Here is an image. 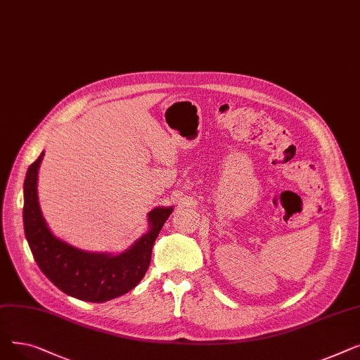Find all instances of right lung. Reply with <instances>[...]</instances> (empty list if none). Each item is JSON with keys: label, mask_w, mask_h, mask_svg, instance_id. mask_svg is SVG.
Segmentation results:
<instances>
[{"label": "right lung", "mask_w": 360, "mask_h": 360, "mask_svg": "<svg viewBox=\"0 0 360 360\" xmlns=\"http://www.w3.org/2000/svg\"><path fill=\"white\" fill-rule=\"evenodd\" d=\"M42 158L44 151L27 169L23 207L26 239L42 273L64 293L96 304L134 289L150 266L153 243L172 213V207H156L150 212V231L121 255L80 251L55 238L44 220L36 191L37 169Z\"/></svg>", "instance_id": "1"}]
</instances>
